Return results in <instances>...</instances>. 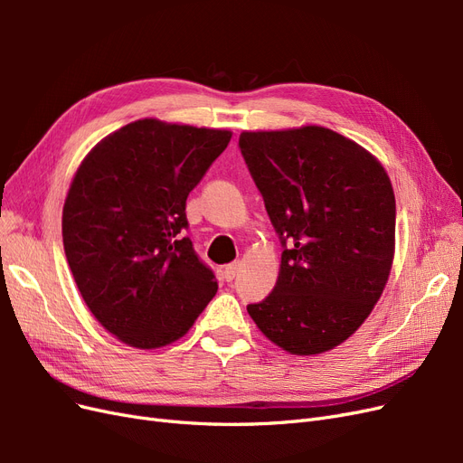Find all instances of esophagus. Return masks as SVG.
Returning a JSON list of instances; mask_svg holds the SVG:
<instances>
[{"mask_svg": "<svg viewBox=\"0 0 463 463\" xmlns=\"http://www.w3.org/2000/svg\"><path fill=\"white\" fill-rule=\"evenodd\" d=\"M237 270H240V262H232V264H226L223 266L222 270V276L226 282H232V279L237 276Z\"/></svg>", "mask_w": 463, "mask_h": 463, "instance_id": "1", "label": "esophagus"}]
</instances>
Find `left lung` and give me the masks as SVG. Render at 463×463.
<instances>
[{
    "instance_id": "obj_1",
    "label": "left lung",
    "mask_w": 463,
    "mask_h": 463,
    "mask_svg": "<svg viewBox=\"0 0 463 463\" xmlns=\"http://www.w3.org/2000/svg\"><path fill=\"white\" fill-rule=\"evenodd\" d=\"M240 148L284 247L272 293L247 311L286 352H328L365 322L388 282L390 177L371 152L318 125L243 131Z\"/></svg>"
}]
</instances>
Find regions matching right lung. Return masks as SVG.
<instances>
[{
    "label": "right lung",
    "mask_w": 463,
    "mask_h": 463,
    "mask_svg": "<svg viewBox=\"0 0 463 463\" xmlns=\"http://www.w3.org/2000/svg\"><path fill=\"white\" fill-rule=\"evenodd\" d=\"M232 131L138 119L80 162L63 204V249L90 313L123 344L185 335L216 296L185 237V203Z\"/></svg>",
    "instance_id": "right-lung-1"
}]
</instances>
